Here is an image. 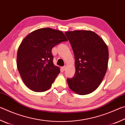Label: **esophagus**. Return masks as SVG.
<instances>
[{
    "label": "esophagus",
    "instance_id": "obj_1",
    "mask_svg": "<svg viewBox=\"0 0 125 125\" xmlns=\"http://www.w3.org/2000/svg\"><path fill=\"white\" fill-rule=\"evenodd\" d=\"M62 68V69H63V71H64L65 70V69H66V68H67V66H66V65H64V66Z\"/></svg>",
    "mask_w": 125,
    "mask_h": 125
}]
</instances>
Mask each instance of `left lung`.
<instances>
[{"label": "left lung", "instance_id": "obj_1", "mask_svg": "<svg viewBox=\"0 0 125 125\" xmlns=\"http://www.w3.org/2000/svg\"><path fill=\"white\" fill-rule=\"evenodd\" d=\"M65 35L75 58V74L67 79L69 87L77 94H90L100 85L106 72L108 48L103 40L93 31H67Z\"/></svg>", "mask_w": 125, "mask_h": 125}]
</instances>
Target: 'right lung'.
<instances>
[{
    "mask_svg": "<svg viewBox=\"0 0 125 125\" xmlns=\"http://www.w3.org/2000/svg\"><path fill=\"white\" fill-rule=\"evenodd\" d=\"M68 40L62 31L51 28L36 30L23 40L17 53V67L25 85L43 92L51 87L60 69L53 62L52 49Z\"/></svg>",
    "mask_w": 125,
    "mask_h": 125,
    "instance_id": "right-lung-1",
    "label": "right lung"
}]
</instances>
